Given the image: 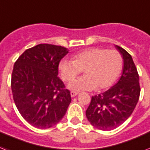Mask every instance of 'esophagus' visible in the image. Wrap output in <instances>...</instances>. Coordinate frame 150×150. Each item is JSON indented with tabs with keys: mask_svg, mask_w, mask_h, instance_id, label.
I'll return each mask as SVG.
<instances>
[{
	"mask_svg": "<svg viewBox=\"0 0 150 150\" xmlns=\"http://www.w3.org/2000/svg\"><path fill=\"white\" fill-rule=\"evenodd\" d=\"M70 94H71V97H75V96H76L78 94H79V92H75V91H71V92H70Z\"/></svg>",
	"mask_w": 150,
	"mask_h": 150,
	"instance_id": "1",
	"label": "esophagus"
}]
</instances>
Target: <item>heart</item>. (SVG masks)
<instances>
[{"label":"heart","mask_w":150,"mask_h":150,"mask_svg":"<svg viewBox=\"0 0 150 150\" xmlns=\"http://www.w3.org/2000/svg\"><path fill=\"white\" fill-rule=\"evenodd\" d=\"M122 65L123 58L117 51L92 47L78 53L74 60H62L59 69L66 81H71L84 70L86 75L69 85L71 89L83 91L110 87L119 77Z\"/></svg>","instance_id":"obj_1"}]
</instances>
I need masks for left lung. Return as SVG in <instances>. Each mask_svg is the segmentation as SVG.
<instances>
[{
	"instance_id": "8db88e82",
	"label": "left lung",
	"mask_w": 150,
	"mask_h": 150,
	"mask_svg": "<svg viewBox=\"0 0 150 150\" xmlns=\"http://www.w3.org/2000/svg\"><path fill=\"white\" fill-rule=\"evenodd\" d=\"M115 47L124 60L121 78L106 92L92 96L86 112L90 123L104 131L121 126L132 113L140 95L139 77L132 56L122 47Z\"/></svg>"
}]
</instances>
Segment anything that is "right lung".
I'll return each mask as SVG.
<instances>
[{"label":"right lung","mask_w":150,"mask_h":150,"mask_svg":"<svg viewBox=\"0 0 150 150\" xmlns=\"http://www.w3.org/2000/svg\"><path fill=\"white\" fill-rule=\"evenodd\" d=\"M66 47L40 44L27 49L14 63L11 90L14 103L31 126L47 129L60 122L71 103V94L58 77Z\"/></svg>","instance_id":"obj_1"}]
</instances>
